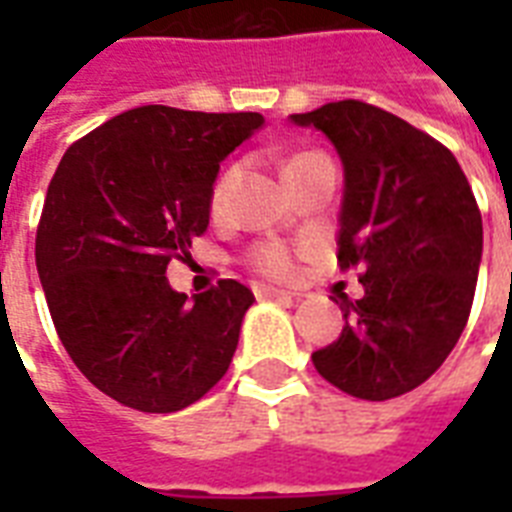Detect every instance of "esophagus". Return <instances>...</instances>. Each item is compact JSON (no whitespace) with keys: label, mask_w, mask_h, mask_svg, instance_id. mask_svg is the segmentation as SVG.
Returning a JSON list of instances; mask_svg holds the SVG:
<instances>
[{"label":"esophagus","mask_w":512,"mask_h":512,"mask_svg":"<svg viewBox=\"0 0 512 512\" xmlns=\"http://www.w3.org/2000/svg\"><path fill=\"white\" fill-rule=\"evenodd\" d=\"M255 295L260 297V300H265V297H276V300H292V292H284V289H276V287H265V284H257L255 287Z\"/></svg>","instance_id":"obj_1"}]
</instances>
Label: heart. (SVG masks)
<instances>
[{
    "mask_svg": "<svg viewBox=\"0 0 512 512\" xmlns=\"http://www.w3.org/2000/svg\"><path fill=\"white\" fill-rule=\"evenodd\" d=\"M303 156L313 154H297L295 159H303ZM228 183H231V172H225V175L215 183V191H212V209L223 207L225 193H228ZM297 257H300V249L292 247V244H284V241H257L255 247L249 249L244 260H247V265L252 271L265 276V279L289 281L295 279Z\"/></svg>",
    "mask_w": 512,
    "mask_h": 512,
    "instance_id": "1",
    "label": "heart"
}]
</instances>
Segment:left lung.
<instances>
[{"instance_id":"1","label":"left lung","mask_w":512,"mask_h":512,"mask_svg":"<svg viewBox=\"0 0 512 512\" xmlns=\"http://www.w3.org/2000/svg\"><path fill=\"white\" fill-rule=\"evenodd\" d=\"M292 122L321 130L340 154L337 263L361 268L364 284L361 300L332 297L345 327L313 366L348 396H404L444 364L468 324L484 249L473 188L444 143L361 100Z\"/></svg>"}]
</instances>
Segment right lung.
<instances>
[{"label": "right lung", "instance_id": "add662e5", "mask_svg": "<svg viewBox=\"0 0 512 512\" xmlns=\"http://www.w3.org/2000/svg\"><path fill=\"white\" fill-rule=\"evenodd\" d=\"M260 124L252 111L140 106L60 159L36 228V271L71 361L119 404L180 412L228 372L252 292L220 279L188 300L164 273L191 257L220 162Z\"/></svg>", "mask_w": 512, "mask_h": 512}]
</instances>
